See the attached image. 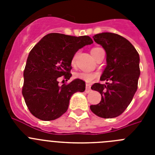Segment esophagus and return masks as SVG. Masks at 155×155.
Listing matches in <instances>:
<instances>
[{
    "label": "esophagus",
    "mask_w": 155,
    "mask_h": 155,
    "mask_svg": "<svg viewBox=\"0 0 155 155\" xmlns=\"http://www.w3.org/2000/svg\"><path fill=\"white\" fill-rule=\"evenodd\" d=\"M85 91L87 93H89L91 91V85L88 84H86L85 86Z\"/></svg>",
    "instance_id": "34e87169"
}]
</instances>
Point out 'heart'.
Here are the masks:
<instances>
[{"label":"heart","instance_id":"b5f03b06","mask_svg":"<svg viewBox=\"0 0 155 155\" xmlns=\"http://www.w3.org/2000/svg\"><path fill=\"white\" fill-rule=\"evenodd\" d=\"M98 48H93L92 50H91V53L94 51V50H96ZM79 52H76L74 53V55L72 57V60H71V64L73 66L75 65L76 64V61L77 58L78 57ZM74 77L75 78H78L81 79V80H83L86 82H91L92 81H94V79L98 78V74L97 72H78V73H75L74 74Z\"/></svg>","mask_w":155,"mask_h":155}]
</instances>
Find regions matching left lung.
<instances>
[{
	"label": "left lung",
	"mask_w": 155,
	"mask_h": 155,
	"mask_svg": "<svg viewBox=\"0 0 155 155\" xmlns=\"http://www.w3.org/2000/svg\"><path fill=\"white\" fill-rule=\"evenodd\" d=\"M106 52L107 66L101 76L105 84L94 83L91 88L102 95L101 102L90 106L91 112L105 119L117 117L126 110L137 90L140 57L127 39L112 32L93 36Z\"/></svg>",
	"instance_id": "8db88e82"
}]
</instances>
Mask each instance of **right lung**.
I'll return each mask as SVG.
<instances>
[{
  "label": "right lung",
  "instance_id": "right-lung-1",
  "mask_svg": "<svg viewBox=\"0 0 155 155\" xmlns=\"http://www.w3.org/2000/svg\"><path fill=\"white\" fill-rule=\"evenodd\" d=\"M93 42L89 36L61 33L45 35L30 51L24 70L22 95L30 113L41 120L50 121L67 112L70 98L85 90L81 79L59 85V78L71 77V60L79 49Z\"/></svg>",
  "mask_w": 155,
  "mask_h": 155
}]
</instances>
